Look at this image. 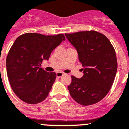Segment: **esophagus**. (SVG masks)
Masks as SVG:
<instances>
[{"mask_svg": "<svg viewBox=\"0 0 129 129\" xmlns=\"http://www.w3.org/2000/svg\"><path fill=\"white\" fill-rule=\"evenodd\" d=\"M64 73H61V72H57L56 73V77H58V78H60V77H61L62 76H63Z\"/></svg>", "mask_w": 129, "mask_h": 129, "instance_id": "esophagus-1", "label": "esophagus"}]
</instances>
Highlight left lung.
Instances as JSON below:
<instances>
[{"instance_id":"obj_1","label":"left lung","mask_w":129,"mask_h":129,"mask_svg":"<svg viewBox=\"0 0 129 129\" xmlns=\"http://www.w3.org/2000/svg\"><path fill=\"white\" fill-rule=\"evenodd\" d=\"M75 47L82 64L84 75L81 79L71 76L68 86L73 99L83 106L95 104L107 94L117 71L114 47L103 34L94 30L65 34Z\"/></svg>"}]
</instances>
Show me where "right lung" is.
<instances>
[{
	"instance_id": "1",
	"label": "right lung",
	"mask_w": 129,
	"mask_h": 129,
	"mask_svg": "<svg viewBox=\"0 0 129 129\" xmlns=\"http://www.w3.org/2000/svg\"><path fill=\"white\" fill-rule=\"evenodd\" d=\"M65 40L63 34L44 35L25 33L19 36L7 57V71L11 88L22 101L35 105L43 101L56 77L41 68L54 48Z\"/></svg>"
}]
</instances>
